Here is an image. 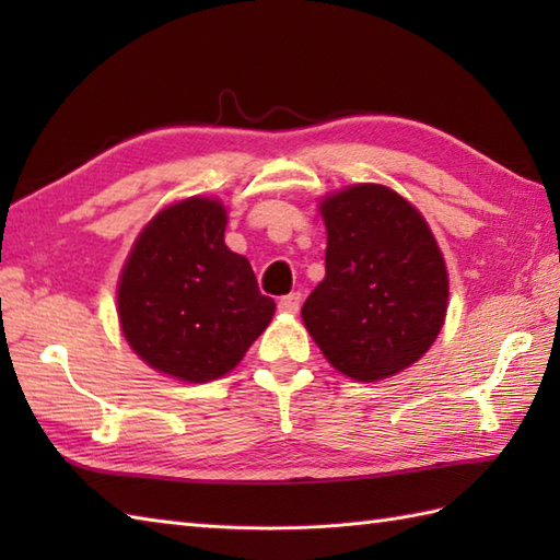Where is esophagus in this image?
<instances>
[{
    "label": "esophagus",
    "instance_id": "34e87169",
    "mask_svg": "<svg viewBox=\"0 0 560 560\" xmlns=\"http://www.w3.org/2000/svg\"><path fill=\"white\" fill-rule=\"evenodd\" d=\"M301 303H303V295L301 293H289L283 295V299L279 301V311L281 313H289V315H295L301 311Z\"/></svg>",
    "mask_w": 560,
    "mask_h": 560
}]
</instances>
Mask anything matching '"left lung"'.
Instances as JSON below:
<instances>
[{
    "mask_svg": "<svg viewBox=\"0 0 560 560\" xmlns=\"http://www.w3.org/2000/svg\"><path fill=\"white\" fill-rule=\"evenodd\" d=\"M325 279L303 323L341 375L375 383L433 347L447 313V269L416 207L383 185H353L319 205Z\"/></svg>",
    "mask_w": 560,
    "mask_h": 560,
    "instance_id": "8db88e82",
    "label": "left lung"
}]
</instances>
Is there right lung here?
Masks as SVG:
<instances>
[{"instance_id": "add662e5", "label": "right lung", "mask_w": 560, "mask_h": 560, "mask_svg": "<svg viewBox=\"0 0 560 560\" xmlns=\"http://www.w3.org/2000/svg\"><path fill=\"white\" fill-rule=\"evenodd\" d=\"M225 219L221 201L207 197L163 209L139 233L117 287L129 347L185 383L233 371L277 311L249 261L225 247Z\"/></svg>"}]
</instances>
